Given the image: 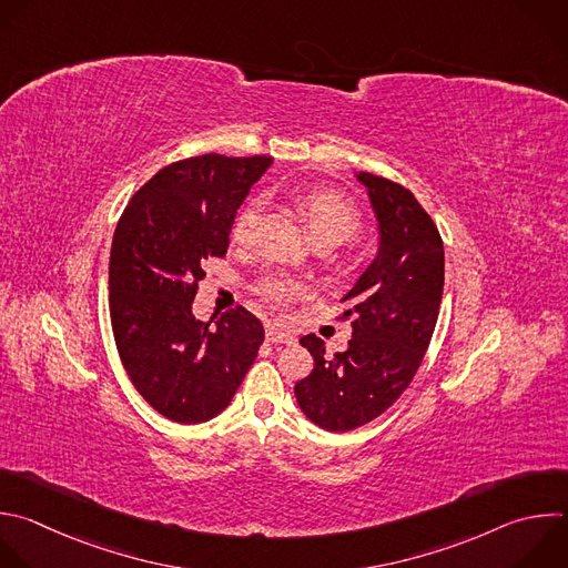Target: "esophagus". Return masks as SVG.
I'll use <instances>...</instances> for the list:
<instances>
[{
	"label": "esophagus",
	"instance_id": "esophagus-1",
	"mask_svg": "<svg viewBox=\"0 0 568 568\" xmlns=\"http://www.w3.org/2000/svg\"><path fill=\"white\" fill-rule=\"evenodd\" d=\"M267 341L270 343H285V345H294L296 343V336L287 329H281V327H267Z\"/></svg>",
	"mask_w": 568,
	"mask_h": 568
}]
</instances>
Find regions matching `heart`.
I'll list each match as a JSON object with an SVG mask.
<instances>
[{
    "mask_svg": "<svg viewBox=\"0 0 568 568\" xmlns=\"http://www.w3.org/2000/svg\"><path fill=\"white\" fill-rule=\"evenodd\" d=\"M296 205L303 214L305 225L312 232V239L316 243H329V245H338L343 241H347L349 236L356 234V230L361 227V212L358 207L343 196L336 189L329 186H307L296 192ZM261 216V201L252 199L243 205V210L236 214L234 227H232V236L239 243H247L256 230ZM305 292L303 283H298L296 278L283 276V274H265L258 283H256V294L274 305V307H283L290 301L301 298Z\"/></svg>",
    "mask_w": 568,
    "mask_h": 568,
    "instance_id": "1",
    "label": "heart"
}]
</instances>
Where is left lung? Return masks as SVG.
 Returning <instances> with one entry per match:
<instances>
[{"instance_id": "obj_1", "label": "left lung", "mask_w": 568, "mask_h": 568, "mask_svg": "<svg viewBox=\"0 0 568 568\" xmlns=\"http://www.w3.org/2000/svg\"><path fill=\"white\" fill-rule=\"evenodd\" d=\"M379 221V254L341 298L352 338L332 358L316 334L301 338L314 369L294 386L301 410L332 433L384 415L410 386L430 345L444 294V241L410 189L358 173Z\"/></svg>"}]
</instances>
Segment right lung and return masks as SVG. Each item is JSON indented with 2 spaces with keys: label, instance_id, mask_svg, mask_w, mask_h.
<instances>
[{
  "label": "right lung",
  "instance_id": "add662e5",
  "mask_svg": "<svg viewBox=\"0 0 568 568\" xmlns=\"http://www.w3.org/2000/svg\"><path fill=\"white\" fill-rule=\"evenodd\" d=\"M267 155L205 153L162 166L124 207L109 258L118 354L142 399L175 424L221 415L265 338L236 305L212 323L192 314L205 261L230 247L236 210Z\"/></svg>",
  "mask_w": 568,
  "mask_h": 568
}]
</instances>
